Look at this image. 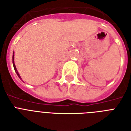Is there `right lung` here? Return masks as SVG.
Here are the masks:
<instances>
[{"mask_svg":"<svg viewBox=\"0 0 131 131\" xmlns=\"http://www.w3.org/2000/svg\"><path fill=\"white\" fill-rule=\"evenodd\" d=\"M12 59H13V68H14V69H15V73H17V76L19 77V79H20V80H21V77H20V75H19V73H18V71H17V69H16V67H15V63H14V51H13V58H12ZM21 81H22V80H21Z\"/></svg>","mask_w":131,"mask_h":131,"instance_id":"add662e5","label":"right lung"}]
</instances>
